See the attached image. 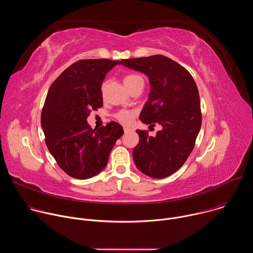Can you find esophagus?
Returning <instances> with one entry per match:
<instances>
[{
    "instance_id": "esophagus-1",
    "label": "esophagus",
    "mask_w": 253,
    "mask_h": 253,
    "mask_svg": "<svg viewBox=\"0 0 253 253\" xmlns=\"http://www.w3.org/2000/svg\"><path fill=\"white\" fill-rule=\"evenodd\" d=\"M130 130H131L130 128H127V127H125V128H124V132H125V133H128Z\"/></svg>"
}]
</instances>
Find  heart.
<instances>
[{
    "mask_svg": "<svg viewBox=\"0 0 253 253\" xmlns=\"http://www.w3.org/2000/svg\"><path fill=\"white\" fill-rule=\"evenodd\" d=\"M139 82H143L142 81V78L136 74H128V75H125L123 77V83L125 85V87L128 89V91L134 86L136 85L137 83ZM116 118L123 124H129L132 119H133V113L130 112V111H120L117 113L116 115Z\"/></svg>",
    "mask_w": 253,
    "mask_h": 253,
    "instance_id": "heart-1",
    "label": "heart"
}]
</instances>
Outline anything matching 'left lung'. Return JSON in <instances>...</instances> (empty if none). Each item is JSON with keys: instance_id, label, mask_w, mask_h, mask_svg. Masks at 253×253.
I'll return each instance as SVG.
<instances>
[{"instance_id": "left-lung-1", "label": "left lung", "mask_w": 253, "mask_h": 253, "mask_svg": "<svg viewBox=\"0 0 253 253\" xmlns=\"http://www.w3.org/2000/svg\"><path fill=\"white\" fill-rule=\"evenodd\" d=\"M119 64L148 77L150 93L139 119L149 127H162L154 137L136 131L139 143L133 149L134 163L143 174L165 178L185 163L201 127L195 81L185 68L162 55L124 59Z\"/></svg>"}]
</instances>
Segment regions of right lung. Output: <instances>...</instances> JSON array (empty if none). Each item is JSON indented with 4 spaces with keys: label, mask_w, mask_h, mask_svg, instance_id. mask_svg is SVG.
<instances>
[{
    "label": "right lung",
    "mask_w": 253,
    "mask_h": 253,
    "mask_svg": "<svg viewBox=\"0 0 253 253\" xmlns=\"http://www.w3.org/2000/svg\"><path fill=\"white\" fill-rule=\"evenodd\" d=\"M119 61L80 60L68 67L51 85L41 115L46 145L69 176L89 179L107 165L124 131L117 122L94 130L87 118L103 106L102 83Z\"/></svg>",
    "instance_id": "add662e5"
}]
</instances>
